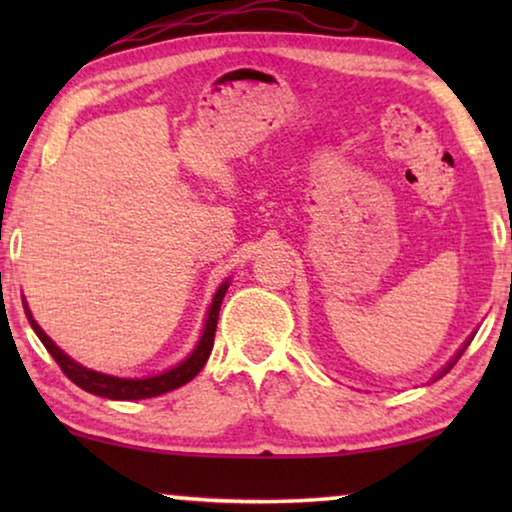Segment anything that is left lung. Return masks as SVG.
<instances>
[{"label":"left lung","instance_id":"1","mask_svg":"<svg viewBox=\"0 0 512 512\" xmlns=\"http://www.w3.org/2000/svg\"><path fill=\"white\" fill-rule=\"evenodd\" d=\"M471 340H473V338H468V340L464 342V347H461V349H459V352H457V354H454V359H452L450 363H447V366H445L443 370H440V373H438L436 377H433V382H436V380H440V377H443L445 373H450V370H452V366H454V363H457V361H459V356L466 352V347H468V345H471Z\"/></svg>","mask_w":512,"mask_h":512}]
</instances>
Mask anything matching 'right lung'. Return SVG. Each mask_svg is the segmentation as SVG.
Wrapping results in <instances>:
<instances>
[{"instance_id":"add662e5","label":"right lung","mask_w":512,"mask_h":512,"mask_svg":"<svg viewBox=\"0 0 512 512\" xmlns=\"http://www.w3.org/2000/svg\"><path fill=\"white\" fill-rule=\"evenodd\" d=\"M228 286H230V282L226 279V282L216 289L212 305H209L207 319H205V328H202V335H200L198 345H195L193 352L188 354L184 361L177 363L174 368L165 370V373L153 375V377H114V375H104V373H97V370L81 366V363L69 359V356L62 352V349L55 345V342L48 338L44 331H41V326L34 321L30 307H27L25 300H23V305H25L27 319H30V326L34 328V333H37V338L44 342L48 354L53 356L55 363L62 368V373H65L69 380L76 384V387L88 391V394L111 398V401H139V398H153V396L167 394V391H172V389L184 387L186 382H191L193 377L198 375L202 368H205V363L214 347L216 321H219V310H221L223 296H226Z\"/></svg>"}]
</instances>
